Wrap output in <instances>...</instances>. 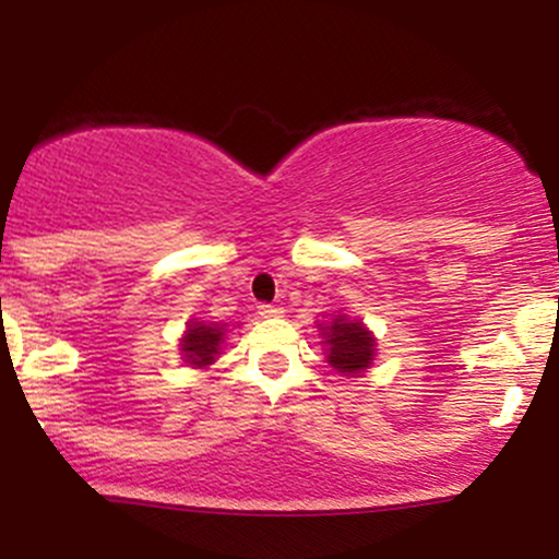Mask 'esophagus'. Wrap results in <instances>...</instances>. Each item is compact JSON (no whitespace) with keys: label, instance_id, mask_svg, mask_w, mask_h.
I'll use <instances>...</instances> for the list:
<instances>
[{"label":"esophagus","instance_id":"esophagus-1","mask_svg":"<svg viewBox=\"0 0 559 559\" xmlns=\"http://www.w3.org/2000/svg\"><path fill=\"white\" fill-rule=\"evenodd\" d=\"M258 316L260 318H281V316H284V307H278V305H260L258 307Z\"/></svg>","mask_w":559,"mask_h":559}]
</instances>
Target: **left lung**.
Masks as SVG:
<instances>
[{
	"mask_svg": "<svg viewBox=\"0 0 559 559\" xmlns=\"http://www.w3.org/2000/svg\"><path fill=\"white\" fill-rule=\"evenodd\" d=\"M318 331L323 336L325 362L338 376L362 378L376 360V336L362 320L336 312L331 320H318Z\"/></svg>",
	"mask_w": 559,
	"mask_h": 559,
	"instance_id": "obj_1",
	"label": "left lung"
}]
</instances>
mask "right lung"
<instances>
[{
  "label": "right lung",
  "instance_id": "right-lung-1",
  "mask_svg": "<svg viewBox=\"0 0 559 559\" xmlns=\"http://www.w3.org/2000/svg\"><path fill=\"white\" fill-rule=\"evenodd\" d=\"M228 323H207V320L191 318L181 336V360L194 370L210 368L221 357L223 338H226Z\"/></svg>",
  "mask_w": 559,
  "mask_h": 559
}]
</instances>
